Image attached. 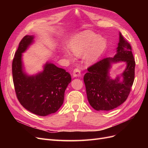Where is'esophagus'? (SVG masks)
Instances as JSON below:
<instances>
[{"instance_id": "1", "label": "esophagus", "mask_w": 148, "mask_h": 148, "mask_svg": "<svg viewBox=\"0 0 148 148\" xmlns=\"http://www.w3.org/2000/svg\"><path fill=\"white\" fill-rule=\"evenodd\" d=\"M73 77H79L81 76V72L79 69H75L73 71Z\"/></svg>"}]
</instances>
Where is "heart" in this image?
I'll return each instance as SVG.
<instances>
[{"label":"heart","mask_w":148,"mask_h":148,"mask_svg":"<svg viewBox=\"0 0 148 148\" xmlns=\"http://www.w3.org/2000/svg\"><path fill=\"white\" fill-rule=\"evenodd\" d=\"M107 42L105 38L90 31H84L71 38L69 44V49L72 54L77 57L84 55V60L88 64H92L99 59L105 51ZM65 56L71 59L69 53Z\"/></svg>","instance_id":"b5f03b06"}]
</instances>
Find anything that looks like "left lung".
<instances>
[{
	"mask_svg": "<svg viewBox=\"0 0 148 148\" xmlns=\"http://www.w3.org/2000/svg\"><path fill=\"white\" fill-rule=\"evenodd\" d=\"M125 62L123 73L114 80L110 78L111 64ZM135 61L132 47L119 33V42L114 57H107L89 66L84 76L86 95L89 104L96 110H110L127 100L135 79ZM123 79L120 80V77Z\"/></svg>",
	"mask_w": 148,
	"mask_h": 148,
	"instance_id": "1",
	"label": "left lung"
}]
</instances>
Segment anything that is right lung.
Listing matches in <instances>:
<instances>
[{"label": "right lung", "mask_w": 148, "mask_h": 148, "mask_svg": "<svg viewBox=\"0 0 148 148\" xmlns=\"http://www.w3.org/2000/svg\"><path fill=\"white\" fill-rule=\"evenodd\" d=\"M34 36H25L20 41L12 62L13 81L20 104L31 112L40 116L53 114L64 103L65 89L71 82L70 73L50 62L34 75L26 73L22 53L34 42Z\"/></svg>", "instance_id": "obj_1"}]
</instances>
